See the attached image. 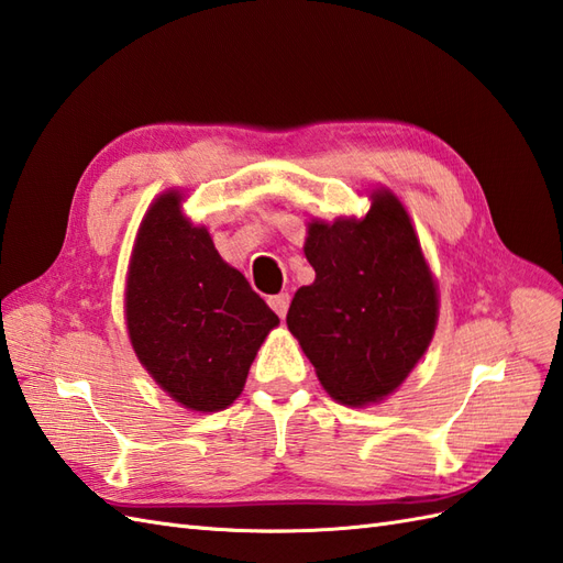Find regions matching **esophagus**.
<instances>
[{"label": "esophagus", "instance_id": "1", "mask_svg": "<svg viewBox=\"0 0 563 563\" xmlns=\"http://www.w3.org/2000/svg\"><path fill=\"white\" fill-rule=\"evenodd\" d=\"M289 303H291V296L289 294H277V296H269V308L279 314V318H284L286 310H289Z\"/></svg>", "mask_w": 563, "mask_h": 563}]
</instances>
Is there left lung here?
Returning a JSON list of instances; mask_svg holds the SVG:
<instances>
[{
  "label": "left lung",
  "mask_w": 563,
  "mask_h": 563,
  "mask_svg": "<svg viewBox=\"0 0 563 563\" xmlns=\"http://www.w3.org/2000/svg\"><path fill=\"white\" fill-rule=\"evenodd\" d=\"M314 282L296 291L286 324L322 387L346 406L385 399L422 358L437 289L404 205L377 190L365 219L312 222Z\"/></svg>",
  "instance_id": "1"
}]
</instances>
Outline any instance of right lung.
Masks as SVG:
<instances>
[{
    "label": "right lung",
    "mask_w": 563,
    "mask_h": 563,
    "mask_svg": "<svg viewBox=\"0 0 563 563\" xmlns=\"http://www.w3.org/2000/svg\"><path fill=\"white\" fill-rule=\"evenodd\" d=\"M178 205V194H164L143 219L129 265L126 324L157 385L181 406L212 413L243 391L279 318Z\"/></svg>",
    "instance_id": "right-lung-1"
}]
</instances>
